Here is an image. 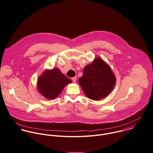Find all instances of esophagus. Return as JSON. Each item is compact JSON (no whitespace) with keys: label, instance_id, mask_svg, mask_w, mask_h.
<instances>
[{"label":"esophagus","instance_id":"34e87169","mask_svg":"<svg viewBox=\"0 0 153 153\" xmlns=\"http://www.w3.org/2000/svg\"><path fill=\"white\" fill-rule=\"evenodd\" d=\"M72 82H74V83H75V82H76V77L75 76V77L72 78Z\"/></svg>","mask_w":153,"mask_h":153}]
</instances>
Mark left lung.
<instances>
[{
  "label": "left lung",
  "instance_id": "1",
  "mask_svg": "<svg viewBox=\"0 0 153 153\" xmlns=\"http://www.w3.org/2000/svg\"><path fill=\"white\" fill-rule=\"evenodd\" d=\"M116 76L111 67L101 58L97 57L83 69L78 82L85 95L94 100L106 97L114 88Z\"/></svg>",
  "mask_w": 153,
  "mask_h": 153
}]
</instances>
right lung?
Returning <instances> with one entry per match:
<instances>
[{
  "instance_id": "add662e5",
  "label": "right lung",
  "mask_w": 153,
  "mask_h": 153,
  "mask_svg": "<svg viewBox=\"0 0 153 153\" xmlns=\"http://www.w3.org/2000/svg\"><path fill=\"white\" fill-rule=\"evenodd\" d=\"M72 81L58 68L45 70L39 77L37 88L39 92L48 99H54Z\"/></svg>"
}]
</instances>
